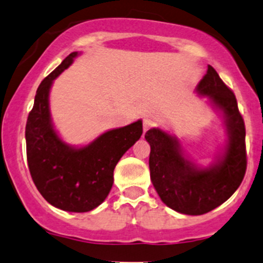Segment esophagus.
Wrapping results in <instances>:
<instances>
[{
	"label": "esophagus",
	"instance_id": "obj_1",
	"mask_svg": "<svg viewBox=\"0 0 263 263\" xmlns=\"http://www.w3.org/2000/svg\"><path fill=\"white\" fill-rule=\"evenodd\" d=\"M154 124L155 123L153 120H150V118H145V120H143V132H146V131H148L150 128H153Z\"/></svg>",
	"mask_w": 263,
	"mask_h": 263
}]
</instances>
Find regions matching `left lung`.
Here are the masks:
<instances>
[{
  "label": "left lung",
  "instance_id": "1",
  "mask_svg": "<svg viewBox=\"0 0 263 263\" xmlns=\"http://www.w3.org/2000/svg\"><path fill=\"white\" fill-rule=\"evenodd\" d=\"M197 92L208 96L224 116L228 143L217 164L197 167L181 154L178 140L162 129L151 128L145 135L151 146L148 166L157 194L168 208L187 215L205 214L224 203L238 189L247 168L245 121L234 93L211 65Z\"/></svg>",
  "mask_w": 263,
  "mask_h": 263
}]
</instances>
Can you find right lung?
I'll return each mask as SVG.
<instances>
[{"label": "right lung", "instance_id": "right-lung-1", "mask_svg": "<svg viewBox=\"0 0 263 263\" xmlns=\"http://www.w3.org/2000/svg\"><path fill=\"white\" fill-rule=\"evenodd\" d=\"M71 52L39 85L27 117V165L35 186L48 203L66 212L83 213L104 201L113 185V170L123 154L142 135L137 121L110 129L81 148L60 140L51 123L49 92L52 81L73 63Z\"/></svg>", "mask_w": 263, "mask_h": 263}]
</instances>
